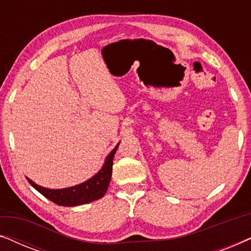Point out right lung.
<instances>
[{"label":"right lung","instance_id":"obj_1","mask_svg":"<svg viewBox=\"0 0 251 251\" xmlns=\"http://www.w3.org/2000/svg\"><path fill=\"white\" fill-rule=\"evenodd\" d=\"M119 145L120 143H118V145L106 156L102 168L95 176H92L90 179L85 180L83 183L75 185V186L59 188V190H51V188H47L35 184L28 177L26 178L28 180V183L37 192H40L48 200L52 201L53 203L58 205H63V207H75V205L90 203V202L98 200V199L104 197L106 191H107L112 177L113 159H114V154L116 150H118Z\"/></svg>","mask_w":251,"mask_h":251}]
</instances>
